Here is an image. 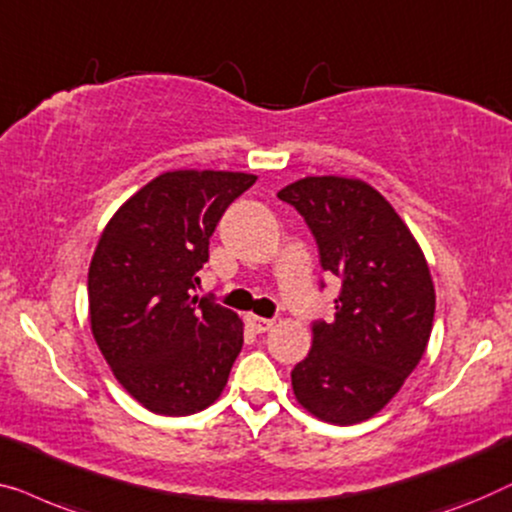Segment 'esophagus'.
Listing matches in <instances>:
<instances>
[{"mask_svg": "<svg viewBox=\"0 0 512 512\" xmlns=\"http://www.w3.org/2000/svg\"><path fill=\"white\" fill-rule=\"evenodd\" d=\"M246 322H248L250 329L257 331V334H264V331H269L273 327V320L259 318V315H255V313H248L246 315Z\"/></svg>", "mask_w": 512, "mask_h": 512, "instance_id": "34e87169", "label": "esophagus"}]
</instances>
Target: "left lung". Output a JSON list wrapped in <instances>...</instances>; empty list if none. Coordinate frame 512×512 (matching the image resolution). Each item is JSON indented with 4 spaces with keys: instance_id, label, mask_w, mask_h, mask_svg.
<instances>
[{
    "instance_id": "1",
    "label": "left lung",
    "mask_w": 512,
    "mask_h": 512,
    "mask_svg": "<svg viewBox=\"0 0 512 512\" xmlns=\"http://www.w3.org/2000/svg\"><path fill=\"white\" fill-rule=\"evenodd\" d=\"M304 215L322 269L341 278L334 320L315 322L294 366V399L329 424L380 413L420 364L436 292L420 243L390 201L362 178L306 176L278 192Z\"/></svg>"
}]
</instances>
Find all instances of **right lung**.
Returning a JSON list of instances; mask_svg holds the SVG:
<instances>
[{
    "mask_svg": "<svg viewBox=\"0 0 512 512\" xmlns=\"http://www.w3.org/2000/svg\"><path fill=\"white\" fill-rule=\"evenodd\" d=\"M255 181L243 171H164L99 236L88 271L92 336L115 380L150 413H199L225 390L243 322L192 290L215 225Z\"/></svg>",
    "mask_w": 512,
    "mask_h": 512,
    "instance_id": "right-lung-1",
    "label": "right lung"
}]
</instances>
